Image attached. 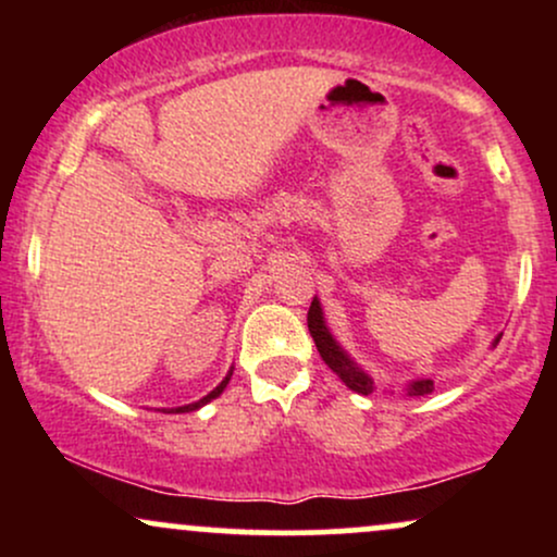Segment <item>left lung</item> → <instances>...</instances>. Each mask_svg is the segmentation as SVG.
Returning a JSON list of instances; mask_svg holds the SVG:
<instances>
[{
  "label": "left lung",
  "instance_id": "8db88e82",
  "mask_svg": "<svg viewBox=\"0 0 557 557\" xmlns=\"http://www.w3.org/2000/svg\"><path fill=\"white\" fill-rule=\"evenodd\" d=\"M306 319H309V332H311V337H314L319 356H322V361L327 363L332 372L341 376V380L345 382V387H350V389H354V393H359V395L374 393L376 385H374L372 376L363 372L359 363H356L348 354H345L343 345L337 343L335 337H332L327 322H324L322 304H319L317 296H314V300H311L309 317H306ZM500 337L503 335H497L495 343H492V345L500 343ZM432 389H434V380H430V376H419V380L408 382L406 395L417 398V395H430Z\"/></svg>",
  "mask_w": 557,
  "mask_h": 557
}]
</instances>
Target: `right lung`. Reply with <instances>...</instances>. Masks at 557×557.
<instances>
[{
	"label": "right lung",
	"mask_w": 557,
	"mask_h": 557,
	"mask_svg": "<svg viewBox=\"0 0 557 557\" xmlns=\"http://www.w3.org/2000/svg\"><path fill=\"white\" fill-rule=\"evenodd\" d=\"M230 376H233V369H230V372H227V376H225V380H222V382H220V385H216V387L212 389V393H209V395H203V398H201V400H196V403H188V406H177V408H164V413H188V411H198V408H201V406H207V403H209V400L220 398V395H222V389H225V387H227Z\"/></svg>",
	"instance_id": "add662e5"
}]
</instances>
